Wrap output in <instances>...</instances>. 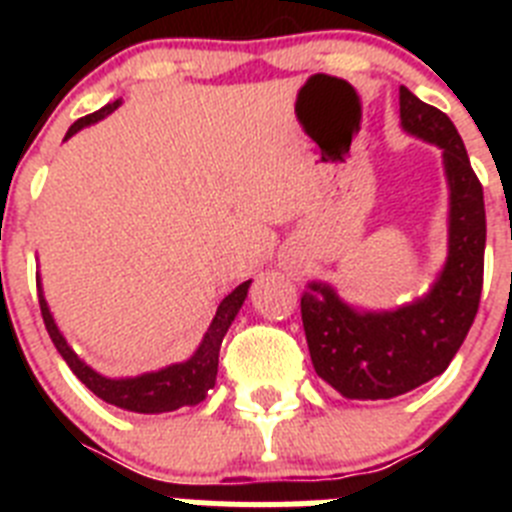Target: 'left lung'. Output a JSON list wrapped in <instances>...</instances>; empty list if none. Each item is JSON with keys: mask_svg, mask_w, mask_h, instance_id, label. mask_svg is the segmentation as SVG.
Instances as JSON below:
<instances>
[{"mask_svg": "<svg viewBox=\"0 0 512 512\" xmlns=\"http://www.w3.org/2000/svg\"><path fill=\"white\" fill-rule=\"evenodd\" d=\"M400 125L443 151L449 182V256L420 300L397 310H356L323 282L302 292L310 359L348 400H390L446 372L474 323L485 274V197L449 115L400 87Z\"/></svg>", "mask_w": 512, "mask_h": 512, "instance_id": "1", "label": "left lung"}]
</instances>
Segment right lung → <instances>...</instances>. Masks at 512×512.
I'll return each instance as SVG.
<instances>
[{"label":"right lung","instance_id":"obj_1","mask_svg":"<svg viewBox=\"0 0 512 512\" xmlns=\"http://www.w3.org/2000/svg\"><path fill=\"white\" fill-rule=\"evenodd\" d=\"M120 107V99L104 104L102 110L92 112V115L81 117L69 128L66 138H71L74 133H79L81 128H87L92 122L102 120L110 112H115ZM248 287H251V279L230 292L220 307H217L215 318H212L210 328H207L205 338H202L200 348L189 356L182 364H171L166 369H158V372L140 374V377H125V379H110L102 377L99 372H94L92 366L84 364L79 356L74 354V348L66 343V338L61 336L56 320H53L51 310H48V302L43 297V289H40V277H38V300H40V312H43V323L48 336H51L53 346L58 348V354L63 356V361L69 364L71 372L79 377L81 384H87L89 390L104 400L107 405H115V408L130 410V413H171L176 408H184V405H197L207 397V392L215 387L217 377V356H220V343H223L225 333H228L230 323L235 320L238 310H241L243 300L248 295Z\"/></svg>","mask_w":512,"mask_h":512}]
</instances>
